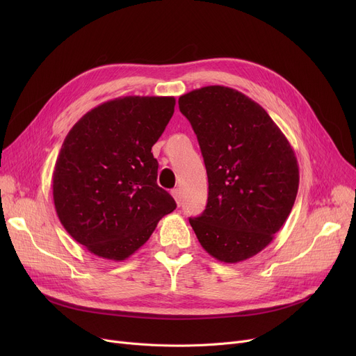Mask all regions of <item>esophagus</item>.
<instances>
[{"instance_id":"obj_1","label":"esophagus","mask_w":356,"mask_h":356,"mask_svg":"<svg viewBox=\"0 0 356 356\" xmlns=\"http://www.w3.org/2000/svg\"><path fill=\"white\" fill-rule=\"evenodd\" d=\"M172 196L175 197V200H176V203H177V207H180V191H179V189H173V191H172Z\"/></svg>"}]
</instances>
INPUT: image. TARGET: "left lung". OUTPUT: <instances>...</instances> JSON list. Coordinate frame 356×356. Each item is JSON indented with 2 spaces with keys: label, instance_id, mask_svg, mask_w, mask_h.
Masks as SVG:
<instances>
[{
  "label": "left lung",
  "instance_id": "left-lung-1",
  "mask_svg": "<svg viewBox=\"0 0 356 356\" xmlns=\"http://www.w3.org/2000/svg\"><path fill=\"white\" fill-rule=\"evenodd\" d=\"M207 165V209L191 225L222 263L263 251L289 218L298 191L293 148L267 111L236 89L213 85L179 98Z\"/></svg>",
  "mask_w": 356,
  "mask_h": 356
}]
</instances>
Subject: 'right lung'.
Returning a JSON list of instances; mask_svg holds the SVG:
<instances>
[{
    "label": "right lung",
    "instance_id": "right-lung-1",
    "mask_svg": "<svg viewBox=\"0 0 356 356\" xmlns=\"http://www.w3.org/2000/svg\"><path fill=\"white\" fill-rule=\"evenodd\" d=\"M173 97H122L72 127L53 172V200L63 228L88 251L122 261L176 209L157 184L152 153L175 112Z\"/></svg>",
    "mask_w": 356,
    "mask_h": 356
}]
</instances>
